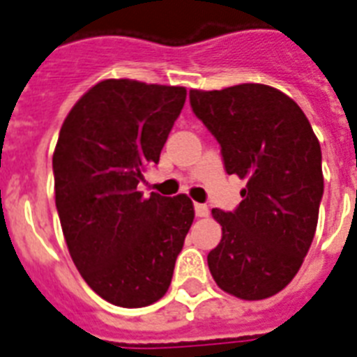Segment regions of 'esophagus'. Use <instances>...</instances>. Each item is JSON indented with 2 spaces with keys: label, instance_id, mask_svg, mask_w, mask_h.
Returning <instances> with one entry per match:
<instances>
[{
  "label": "esophagus",
  "instance_id": "esophagus-1",
  "mask_svg": "<svg viewBox=\"0 0 357 357\" xmlns=\"http://www.w3.org/2000/svg\"><path fill=\"white\" fill-rule=\"evenodd\" d=\"M194 211H196V216H198V218H207L208 216V207L204 204L194 205Z\"/></svg>",
  "mask_w": 357,
  "mask_h": 357
}]
</instances>
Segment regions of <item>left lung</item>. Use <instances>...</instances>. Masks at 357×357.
<instances>
[{
    "label": "left lung",
    "mask_w": 357,
    "mask_h": 357,
    "mask_svg": "<svg viewBox=\"0 0 357 357\" xmlns=\"http://www.w3.org/2000/svg\"><path fill=\"white\" fill-rule=\"evenodd\" d=\"M188 97L218 139L227 174L248 181L234 213L213 208L222 240L207 255L211 275L238 299H268L291 282L314 240L324 187L319 141L294 98L266 84Z\"/></svg>",
    "instance_id": "8db88e82"
}]
</instances>
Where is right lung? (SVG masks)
Masks as SVG:
<instances>
[{"label":"right lung","instance_id":"right-lung-1","mask_svg":"<svg viewBox=\"0 0 357 357\" xmlns=\"http://www.w3.org/2000/svg\"><path fill=\"white\" fill-rule=\"evenodd\" d=\"M187 89L106 78L78 98L53 153L54 202L69 255L104 301L143 308L167 294L194 220L187 194L144 196Z\"/></svg>","mask_w":357,"mask_h":357}]
</instances>
